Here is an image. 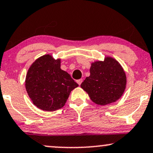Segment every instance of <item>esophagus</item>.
<instances>
[{
  "label": "esophagus",
  "mask_w": 153,
  "mask_h": 153,
  "mask_svg": "<svg viewBox=\"0 0 153 153\" xmlns=\"http://www.w3.org/2000/svg\"><path fill=\"white\" fill-rule=\"evenodd\" d=\"M82 82H83V79H79V80L76 81L77 84H78L79 85H81V84H82Z\"/></svg>",
  "instance_id": "34e87169"
}]
</instances>
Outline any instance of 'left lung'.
I'll return each instance as SVG.
<instances>
[{"label":"left lung","mask_w":153,"mask_h":153,"mask_svg":"<svg viewBox=\"0 0 153 153\" xmlns=\"http://www.w3.org/2000/svg\"><path fill=\"white\" fill-rule=\"evenodd\" d=\"M126 82V73L119 62L105 56L104 61L91 63L90 76L82 83L81 87L93 102L105 105L116 102L122 97Z\"/></svg>","instance_id":"obj_1"}]
</instances>
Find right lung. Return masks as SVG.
Returning a JSON list of instances; mask_svg holds the SVG:
<instances>
[{
  "label": "right lung",
  "instance_id": "add662e5",
  "mask_svg": "<svg viewBox=\"0 0 153 153\" xmlns=\"http://www.w3.org/2000/svg\"><path fill=\"white\" fill-rule=\"evenodd\" d=\"M60 66L61 59L45 54L35 60L27 71L26 91L33 104L43 111L62 108L71 91L79 86Z\"/></svg>",
  "mask_w": 153,
  "mask_h": 153
}]
</instances>
